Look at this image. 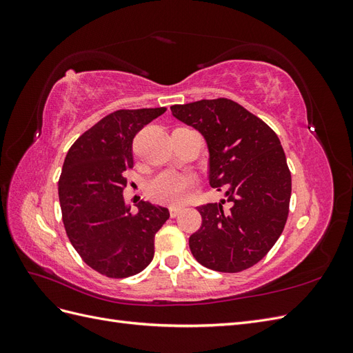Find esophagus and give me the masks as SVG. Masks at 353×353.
Instances as JSON below:
<instances>
[{"label":"esophagus","instance_id":"1","mask_svg":"<svg viewBox=\"0 0 353 353\" xmlns=\"http://www.w3.org/2000/svg\"><path fill=\"white\" fill-rule=\"evenodd\" d=\"M179 212H181V208H179V206H170V208H169L170 218H175Z\"/></svg>","mask_w":353,"mask_h":353}]
</instances>
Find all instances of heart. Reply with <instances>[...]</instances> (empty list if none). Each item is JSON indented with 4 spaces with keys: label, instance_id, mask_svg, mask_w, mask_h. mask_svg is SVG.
<instances>
[{
    "label": "heart",
    "instance_id": "obj_1",
    "mask_svg": "<svg viewBox=\"0 0 353 353\" xmlns=\"http://www.w3.org/2000/svg\"><path fill=\"white\" fill-rule=\"evenodd\" d=\"M194 185V178L185 172H162L153 176L147 183V194L153 200L165 205H178L183 201L191 187Z\"/></svg>",
    "mask_w": 353,
    "mask_h": 353
}]
</instances>
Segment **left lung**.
Here are the masks:
<instances>
[{
	"instance_id": "left-lung-1",
	"label": "left lung",
	"mask_w": 353,
	"mask_h": 353,
	"mask_svg": "<svg viewBox=\"0 0 353 353\" xmlns=\"http://www.w3.org/2000/svg\"><path fill=\"white\" fill-rule=\"evenodd\" d=\"M170 112L205 137L209 184L227 197L197 208L201 227L190 250L209 270H248L271 250L288 216L292 175L279 137L228 99L175 104Z\"/></svg>"
}]
</instances>
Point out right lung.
<instances>
[{
  "mask_svg": "<svg viewBox=\"0 0 353 353\" xmlns=\"http://www.w3.org/2000/svg\"><path fill=\"white\" fill-rule=\"evenodd\" d=\"M165 108L116 110L69 148L59 179L63 223L82 261L109 279H126L153 261L154 236L169 210L141 200L135 215L123 200L132 141Z\"/></svg>",
  "mask_w": 353,
  "mask_h": 353,
  "instance_id": "obj_1",
  "label": "right lung"
}]
</instances>
